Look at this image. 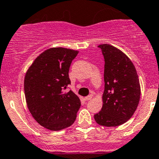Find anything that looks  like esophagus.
I'll return each mask as SVG.
<instances>
[{"label": "esophagus", "instance_id": "34e87169", "mask_svg": "<svg viewBox=\"0 0 159 159\" xmlns=\"http://www.w3.org/2000/svg\"><path fill=\"white\" fill-rule=\"evenodd\" d=\"M92 97H93L92 95H89V96H87V97H85V101H89V100L92 99Z\"/></svg>", "mask_w": 159, "mask_h": 159}]
</instances>
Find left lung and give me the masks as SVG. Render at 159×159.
<instances>
[{"mask_svg":"<svg viewBox=\"0 0 159 159\" xmlns=\"http://www.w3.org/2000/svg\"><path fill=\"white\" fill-rule=\"evenodd\" d=\"M104 58L103 106L94 120L99 125L116 127L131 119L140 99L136 70L124 52L109 44H101Z\"/></svg>","mask_w":159,"mask_h":159,"instance_id":"obj_1","label":"left lung"}]
</instances>
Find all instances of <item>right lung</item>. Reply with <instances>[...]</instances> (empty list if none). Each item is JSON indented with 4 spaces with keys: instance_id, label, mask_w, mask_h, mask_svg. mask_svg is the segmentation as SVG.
<instances>
[{
    "instance_id": "add662e5",
    "label": "right lung",
    "mask_w": 159,
    "mask_h": 159,
    "mask_svg": "<svg viewBox=\"0 0 159 159\" xmlns=\"http://www.w3.org/2000/svg\"><path fill=\"white\" fill-rule=\"evenodd\" d=\"M78 51L53 48L40 54L24 78L27 105L35 120L51 131L72 125L81 106L79 97L70 90L69 70Z\"/></svg>"
}]
</instances>
